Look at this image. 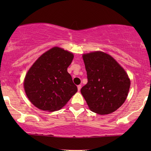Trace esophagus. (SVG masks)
<instances>
[{"mask_svg": "<svg viewBox=\"0 0 151 151\" xmlns=\"http://www.w3.org/2000/svg\"><path fill=\"white\" fill-rule=\"evenodd\" d=\"M81 86H82L81 84H79V85H78V91H80V89H81Z\"/></svg>", "mask_w": 151, "mask_h": 151, "instance_id": "esophagus-1", "label": "esophagus"}]
</instances>
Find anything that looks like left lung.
Listing matches in <instances>:
<instances>
[{"instance_id": "1", "label": "left lung", "mask_w": 151, "mask_h": 151, "mask_svg": "<svg viewBox=\"0 0 151 151\" xmlns=\"http://www.w3.org/2000/svg\"><path fill=\"white\" fill-rule=\"evenodd\" d=\"M88 82L80 91L90 110L100 115L119 109L127 98L131 82L110 55L95 51L83 55Z\"/></svg>"}]
</instances>
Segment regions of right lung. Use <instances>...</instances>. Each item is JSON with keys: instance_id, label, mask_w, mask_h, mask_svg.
Here are the masks:
<instances>
[{"instance_id": "obj_1", "label": "right lung", "mask_w": 151, "mask_h": 151, "mask_svg": "<svg viewBox=\"0 0 151 151\" xmlns=\"http://www.w3.org/2000/svg\"><path fill=\"white\" fill-rule=\"evenodd\" d=\"M73 53L53 47L41 55L29 70L24 88L30 102L43 111H58L77 92L67 68Z\"/></svg>"}]
</instances>
